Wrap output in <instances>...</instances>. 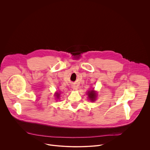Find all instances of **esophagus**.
Returning a JSON list of instances; mask_svg holds the SVG:
<instances>
[{
	"instance_id": "esophagus-1",
	"label": "esophagus",
	"mask_w": 150,
	"mask_h": 150,
	"mask_svg": "<svg viewBox=\"0 0 150 150\" xmlns=\"http://www.w3.org/2000/svg\"><path fill=\"white\" fill-rule=\"evenodd\" d=\"M74 90H76V88L75 87H74Z\"/></svg>"
}]
</instances>
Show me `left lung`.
<instances>
[{"instance_id":"left-lung-1","label":"left lung","mask_w":150,"mask_h":150,"mask_svg":"<svg viewBox=\"0 0 150 150\" xmlns=\"http://www.w3.org/2000/svg\"><path fill=\"white\" fill-rule=\"evenodd\" d=\"M87 95H88V99L93 102V101H95V100H96V98H97V93L96 91H94L93 89L91 90H89L87 93Z\"/></svg>"}]
</instances>
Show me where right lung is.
<instances>
[{
    "label": "right lung",
    "instance_id": "add662e5",
    "mask_svg": "<svg viewBox=\"0 0 150 150\" xmlns=\"http://www.w3.org/2000/svg\"><path fill=\"white\" fill-rule=\"evenodd\" d=\"M55 96L56 97V98L59 99L60 97V93H55Z\"/></svg>",
    "mask_w": 150,
    "mask_h": 150
}]
</instances>
